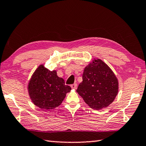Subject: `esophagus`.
Instances as JSON below:
<instances>
[{"mask_svg":"<svg viewBox=\"0 0 146 146\" xmlns=\"http://www.w3.org/2000/svg\"><path fill=\"white\" fill-rule=\"evenodd\" d=\"M71 87L73 88V89H76L77 88V84H73L72 85H71Z\"/></svg>","mask_w":146,"mask_h":146,"instance_id":"1","label":"esophagus"}]
</instances>
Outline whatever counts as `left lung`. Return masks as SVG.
I'll use <instances>...</instances> for the list:
<instances>
[{
  "instance_id": "left-lung-1",
  "label": "left lung",
  "mask_w": 146,
  "mask_h": 146,
  "mask_svg": "<svg viewBox=\"0 0 146 146\" xmlns=\"http://www.w3.org/2000/svg\"><path fill=\"white\" fill-rule=\"evenodd\" d=\"M83 81L76 92L94 110L106 108L115 100L118 91V82L113 71L98 59L85 68Z\"/></svg>"
}]
</instances>
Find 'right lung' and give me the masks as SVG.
<instances>
[{"instance_id": "obj_1", "label": "right lung", "mask_w": 146, "mask_h": 146, "mask_svg": "<svg viewBox=\"0 0 146 146\" xmlns=\"http://www.w3.org/2000/svg\"><path fill=\"white\" fill-rule=\"evenodd\" d=\"M71 89L65 85L63 78L58 76L56 71H49L44 65L36 70L28 87L31 101L42 110L59 106Z\"/></svg>"}]
</instances>
